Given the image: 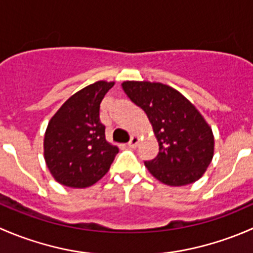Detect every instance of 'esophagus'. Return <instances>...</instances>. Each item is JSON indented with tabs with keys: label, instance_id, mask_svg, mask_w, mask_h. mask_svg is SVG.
Here are the masks:
<instances>
[{
	"label": "esophagus",
	"instance_id": "1",
	"mask_svg": "<svg viewBox=\"0 0 253 253\" xmlns=\"http://www.w3.org/2000/svg\"><path fill=\"white\" fill-rule=\"evenodd\" d=\"M137 144H138V137L132 136L131 139H129V142H128V147L129 148H134Z\"/></svg>",
	"mask_w": 253,
	"mask_h": 253
}]
</instances>
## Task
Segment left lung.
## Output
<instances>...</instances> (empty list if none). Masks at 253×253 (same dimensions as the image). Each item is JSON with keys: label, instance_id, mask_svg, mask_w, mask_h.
<instances>
[{"label": "left lung", "instance_id": "left-lung-1", "mask_svg": "<svg viewBox=\"0 0 253 253\" xmlns=\"http://www.w3.org/2000/svg\"><path fill=\"white\" fill-rule=\"evenodd\" d=\"M132 103L147 114L159 143V153L144 164L169 186L197 181L213 159L214 137L197 109L176 89L162 83H122Z\"/></svg>", "mask_w": 253, "mask_h": 253}]
</instances>
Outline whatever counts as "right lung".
Returning a JSON list of instances; mask_svg holds the SVG:
<instances>
[{"label": "right lung", "instance_id": "obj_1", "mask_svg": "<svg viewBox=\"0 0 253 253\" xmlns=\"http://www.w3.org/2000/svg\"><path fill=\"white\" fill-rule=\"evenodd\" d=\"M114 82L99 81L73 94L50 120L44 138L45 162L55 180L83 188L110 169L119 148L105 139L100 103Z\"/></svg>", "mask_w": 253, "mask_h": 253}]
</instances>
